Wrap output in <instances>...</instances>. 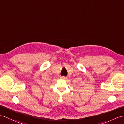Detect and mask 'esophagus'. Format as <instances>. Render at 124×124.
Wrapping results in <instances>:
<instances>
[{"label": "esophagus", "mask_w": 124, "mask_h": 124, "mask_svg": "<svg viewBox=\"0 0 124 124\" xmlns=\"http://www.w3.org/2000/svg\"><path fill=\"white\" fill-rule=\"evenodd\" d=\"M61 78H62V79H66L67 78L66 77H65V76H62Z\"/></svg>", "instance_id": "esophagus-1"}]
</instances>
